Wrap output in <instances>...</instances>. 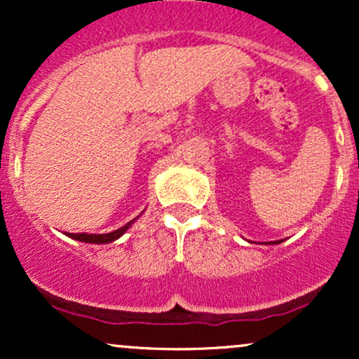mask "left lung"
Segmentation results:
<instances>
[{
	"mask_svg": "<svg viewBox=\"0 0 359 359\" xmlns=\"http://www.w3.org/2000/svg\"><path fill=\"white\" fill-rule=\"evenodd\" d=\"M275 243H280V241H275Z\"/></svg>",
	"mask_w": 359,
	"mask_h": 359,
	"instance_id": "8db88e82",
	"label": "left lung"
}]
</instances>
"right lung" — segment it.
<instances>
[{
	"label": "right lung",
	"mask_w": 359,
	"mask_h": 359,
	"mask_svg": "<svg viewBox=\"0 0 359 359\" xmlns=\"http://www.w3.org/2000/svg\"><path fill=\"white\" fill-rule=\"evenodd\" d=\"M135 221V219H133ZM133 221H130V222H126L125 226H123V228H119V229H116V231H113V233H106V234H88V233H69V236L71 238H74V240H77V241H86V243H100V245H102V243H111V241H114V240H118L119 236H121L123 233L126 231L128 228H130L131 224H133Z\"/></svg>",
	"instance_id": "obj_1"
}]
</instances>
